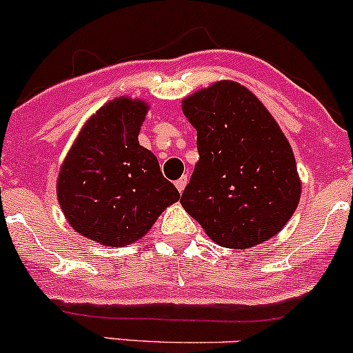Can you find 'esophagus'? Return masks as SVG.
I'll return each mask as SVG.
<instances>
[{"mask_svg":"<svg viewBox=\"0 0 353 353\" xmlns=\"http://www.w3.org/2000/svg\"><path fill=\"white\" fill-rule=\"evenodd\" d=\"M187 181H188L187 175H185V176H181L180 180H176V181H175V187L178 188V192H180V194H181V192L185 190V187H187Z\"/></svg>","mask_w":353,"mask_h":353,"instance_id":"34e87169","label":"esophagus"}]
</instances>
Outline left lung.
Returning <instances> with one entry per match:
<instances>
[{
    "mask_svg": "<svg viewBox=\"0 0 353 353\" xmlns=\"http://www.w3.org/2000/svg\"><path fill=\"white\" fill-rule=\"evenodd\" d=\"M197 129L199 161L181 205L226 248L245 250L277 234L301 199L289 141L250 90L217 81L183 100Z\"/></svg>",
    "mask_w": 353,
    "mask_h": 353,
    "instance_id": "obj_1",
    "label": "left lung"
}]
</instances>
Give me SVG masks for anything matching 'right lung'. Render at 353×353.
I'll list each match as a JSON object with an SVG mask.
<instances>
[{"mask_svg":"<svg viewBox=\"0 0 353 353\" xmlns=\"http://www.w3.org/2000/svg\"><path fill=\"white\" fill-rule=\"evenodd\" d=\"M148 114L129 97L105 103L85 123L59 176L57 201L79 234L107 246L136 243L180 199L159 163L137 141Z\"/></svg>","mask_w":353,"mask_h":353,"instance_id":"right-lung-1","label":"right lung"}]
</instances>
